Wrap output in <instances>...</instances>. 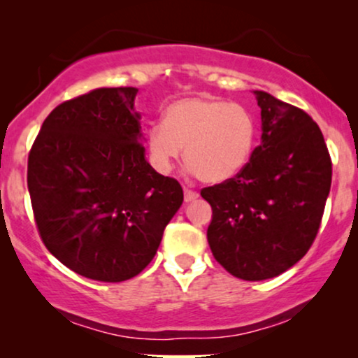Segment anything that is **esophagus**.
Masks as SVG:
<instances>
[{
  "label": "esophagus",
  "mask_w": 358,
  "mask_h": 358,
  "mask_svg": "<svg viewBox=\"0 0 358 358\" xmlns=\"http://www.w3.org/2000/svg\"><path fill=\"white\" fill-rule=\"evenodd\" d=\"M196 199H199V193L185 188V202H193V200H196Z\"/></svg>",
  "instance_id": "obj_1"
}]
</instances>
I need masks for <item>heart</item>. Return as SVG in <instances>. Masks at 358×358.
Instances as JSON below:
<instances>
[{
  "instance_id": "b5f03b06",
  "label": "heart",
  "mask_w": 358,
  "mask_h": 358,
  "mask_svg": "<svg viewBox=\"0 0 358 358\" xmlns=\"http://www.w3.org/2000/svg\"><path fill=\"white\" fill-rule=\"evenodd\" d=\"M256 136V117L244 106L219 97H187L168 106L163 122L148 129V155L155 170L166 175L185 148L188 171L217 185L244 170Z\"/></svg>"
}]
</instances>
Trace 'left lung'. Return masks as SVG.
I'll return each mask as SVG.
<instances>
[{"instance_id":"8db88e82","label":"left lung","mask_w":358,"mask_h":358,"mask_svg":"<svg viewBox=\"0 0 358 358\" xmlns=\"http://www.w3.org/2000/svg\"><path fill=\"white\" fill-rule=\"evenodd\" d=\"M261 145L236 178L203 188L213 257L232 276L262 281L294 266L313 244L330 193L331 159L305 110L254 90Z\"/></svg>"}]
</instances>
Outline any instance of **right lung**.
I'll return each mask as SVG.
<instances>
[{
    "label": "right lung",
    "instance_id": "right-lung-1",
    "mask_svg": "<svg viewBox=\"0 0 358 358\" xmlns=\"http://www.w3.org/2000/svg\"><path fill=\"white\" fill-rule=\"evenodd\" d=\"M136 94L102 87L62 102L28 155V192L45 248L94 281L141 273L183 202L180 183L146 162Z\"/></svg>",
    "mask_w": 358,
    "mask_h": 358
}]
</instances>
